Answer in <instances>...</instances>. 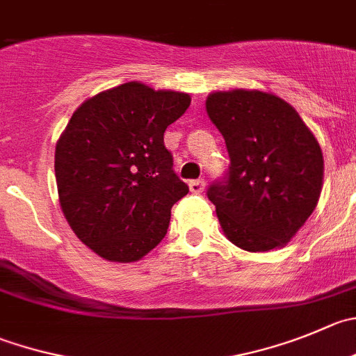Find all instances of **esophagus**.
<instances>
[{"mask_svg":"<svg viewBox=\"0 0 356 356\" xmlns=\"http://www.w3.org/2000/svg\"><path fill=\"white\" fill-rule=\"evenodd\" d=\"M204 180H192L191 184H188V188H191L192 194H202L204 192Z\"/></svg>","mask_w":356,"mask_h":356,"instance_id":"obj_1","label":"esophagus"}]
</instances>
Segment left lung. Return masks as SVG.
<instances>
[{
	"mask_svg": "<svg viewBox=\"0 0 356 356\" xmlns=\"http://www.w3.org/2000/svg\"><path fill=\"white\" fill-rule=\"evenodd\" d=\"M206 111L231 159L227 175L208 188L223 234L246 252L282 248L320 199L316 138L293 106L262 90L213 92Z\"/></svg>",
	"mask_w": 356,
	"mask_h": 356,
	"instance_id": "1",
	"label": "left lung"
}]
</instances>
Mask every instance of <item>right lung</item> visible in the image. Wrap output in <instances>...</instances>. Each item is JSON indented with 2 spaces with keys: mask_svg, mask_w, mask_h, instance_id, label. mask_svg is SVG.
<instances>
[{
  "mask_svg": "<svg viewBox=\"0 0 356 356\" xmlns=\"http://www.w3.org/2000/svg\"><path fill=\"white\" fill-rule=\"evenodd\" d=\"M188 106V94L129 82L87 99L67 122L54 165L60 209L103 259L136 262L168 232L172 204L188 187L164 133Z\"/></svg>",
  "mask_w": 356,
  "mask_h": 356,
  "instance_id": "1",
  "label": "right lung"
}]
</instances>
